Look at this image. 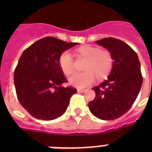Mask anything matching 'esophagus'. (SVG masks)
Instances as JSON below:
<instances>
[{
    "label": "esophagus",
    "instance_id": "34e87169",
    "mask_svg": "<svg viewBox=\"0 0 152 152\" xmlns=\"http://www.w3.org/2000/svg\"><path fill=\"white\" fill-rule=\"evenodd\" d=\"M85 91V90H83V89H77V92L79 93H83Z\"/></svg>",
    "mask_w": 152,
    "mask_h": 152
}]
</instances>
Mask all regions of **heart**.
Returning a JSON list of instances; mask_svg holds the SVG:
<instances>
[{
    "mask_svg": "<svg viewBox=\"0 0 152 152\" xmlns=\"http://www.w3.org/2000/svg\"><path fill=\"white\" fill-rule=\"evenodd\" d=\"M76 55L87 59L83 72L74 73L69 78V83L77 88H84L95 80V77L102 79L106 76L113 66V57L109 51L101 50L99 47L83 46L76 49ZM59 66L65 75L74 71V61L71 53L64 51L60 55Z\"/></svg>",
    "mask_w": 152,
    "mask_h": 152,
    "instance_id": "b5f03b06",
    "label": "heart"
}]
</instances>
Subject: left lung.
<instances>
[{"label": "left lung", "instance_id": "obj_1", "mask_svg": "<svg viewBox=\"0 0 152 152\" xmlns=\"http://www.w3.org/2000/svg\"><path fill=\"white\" fill-rule=\"evenodd\" d=\"M110 53L113 62L108 78L94 87L95 98L88 104L93 115L102 120H113L127 112L139 94L143 77L137 53L114 38L95 42Z\"/></svg>", "mask_w": 152, "mask_h": 152}]
</instances>
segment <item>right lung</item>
<instances>
[{"label":"right lung","instance_id":"right-lung-1","mask_svg":"<svg viewBox=\"0 0 152 152\" xmlns=\"http://www.w3.org/2000/svg\"><path fill=\"white\" fill-rule=\"evenodd\" d=\"M77 44L46 37L21 55L14 72L15 91L20 104L34 118L53 120L66 111L76 89L62 86L67 80L58 60L62 53Z\"/></svg>","mask_w":152,"mask_h":152}]
</instances>
